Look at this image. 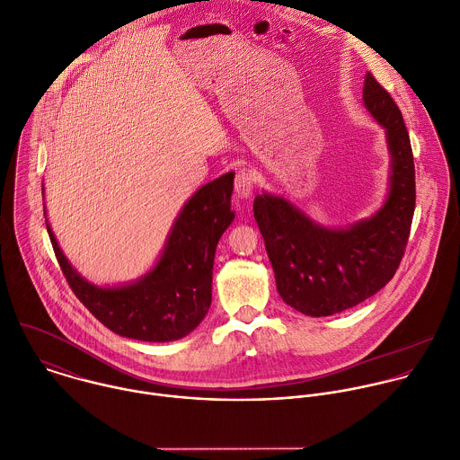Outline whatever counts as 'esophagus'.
<instances>
[{
	"label": "esophagus",
	"mask_w": 460,
	"mask_h": 460,
	"mask_svg": "<svg viewBox=\"0 0 460 460\" xmlns=\"http://www.w3.org/2000/svg\"><path fill=\"white\" fill-rule=\"evenodd\" d=\"M254 188V175L249 170H240L234 177V193L240 199H247L252 195Z\"/></svg>",
	"instance_id": "1"
}]
</instances>
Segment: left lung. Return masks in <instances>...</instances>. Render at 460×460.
Instances as JSON below:
<instances>
[{"mask_svg":"<svg viewBox=\"0 0 460 460\" xmlns=\"http://www.w3.org/2000/svg\"><path fill=\"white\" fill-rule=\"evenodd\" d=\"M363 104L385 129L390 179L385 204L368 218L325 227L283 197L254 199V220L265 240L281 299L305 316L343 313L381 290L395 274L415 209V168L402 113L368 72Z\"/></svg>","mask_w":460,"mask_h":460,"instance_id":"obj_1","label":"left lung"}]
</instances>
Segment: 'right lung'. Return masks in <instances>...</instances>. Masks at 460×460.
<instances>
[{"instance_id":"obj_1","label":"right lung","mask_w":460,"mask_h":460,"mask_svg":"<svg viewBox=\"0 0 460 460\" xmlns=\"http://www.w3.org/2000/svg\"><path fill=\"white\" fill-rule=\"evenodd\" d=\"M233 179L229 172L199 188L175 218L157 263L140 278L113 287L84 279L63 254L47 220L58 261L79 301L122 338L168 343L193 332L211 305L217 243L234 218Z\"/></svg>"}]
</instances>
